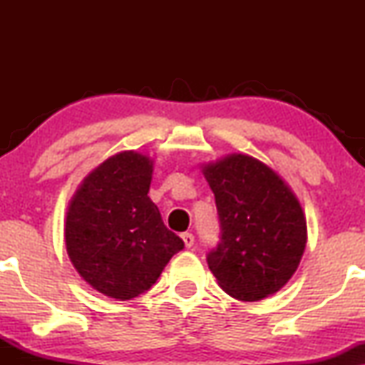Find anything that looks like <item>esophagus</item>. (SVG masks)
Masks as SVG:
<instances>
[{
	"label": "esophagus",
	"mask_w": 365,
	"mask_h": 365,
	"mask_svg": "<svg viewBox=\"0 0 365 365\" xmlns=\"http://www.w3.org/2000/svg\"><path fill=\"white\" fill-rule=\"evenodd\" d=\"M181 239H182L184 246H186V247H192V246H194V236H192L191 232H184V234H181Z\"/></svg>",
	"instance_id": "1"
}]
</instances>
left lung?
I'll list each match as a JSON object with an SVG mask.
<instances>
[{"instance_id":"8db88e82","label":"left lung","mask_w":365,"mask_h":365,"mask_svg":"<svg viewBox=\"0 0 365 365\" xmlns=\"http://www.w3.org/2000/svg\"><path fill=\"white\" fill-rule=\"evenodd\" d=\"M216 197L221 237L207 264L229 296L261 301L287 284L301 262L307 226L296 194L276 171L246 154L202 168Z\"/></svg>"}]
</instances>
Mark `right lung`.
<instances>
[{
    "mask_svg": "<svg viewBox=\"0 0 365 365\" xmlns=\"http://www.w3.org/2000/svg\"><path fill=\"white\" fill-rule=\"evenodd\" d=\"M151 178L148 156L119 153L84 178L66 212L64 239L74 269L118 301L146 292L184 247L148 196Z\"/></svg>",
    "mask_w": 365,
    "mask_h": 365,
    "instance_id": "right-lung-1",
    "label": "right lung"
}]
</instances>
